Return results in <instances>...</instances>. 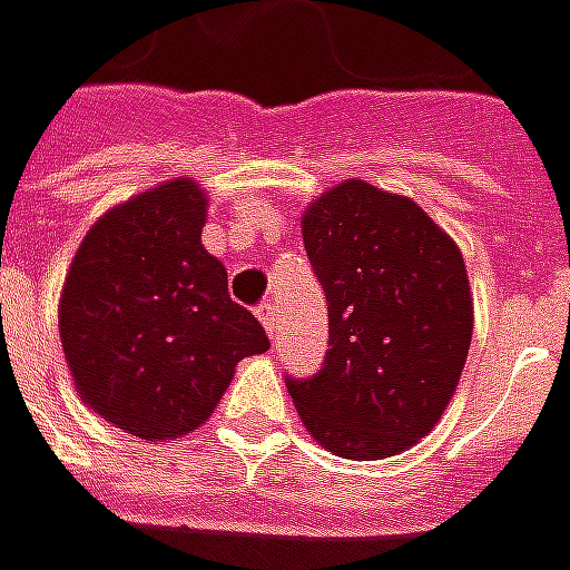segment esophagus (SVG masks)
Masks as SVG:
<instances>
[{"mask_svg": "<svg viewBox=\"0 0 570 570\" xmlns=\"http://www.w3.org/2000/svg\"><path fill=\"white\" fill-rule=\"evenodd\" d=\"M257 320H261V325L266 328V335L276 332V307H273L269 301H263L261 307H257Z\"/></svg>", "mask_w": 570, "mask_h": 570, "instance_id": "34e87169", "label": "esophagus"}]
</instances>
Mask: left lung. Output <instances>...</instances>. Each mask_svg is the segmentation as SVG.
Returning <instances> with one entry per match:
<instances>
[{"label": "left lung", "mask_w": 570, "mask_h": 570, "mask_svg": "<svg viewBox=\"0 0 570 570\" xmlns=\"http://www.w3.org/2000/svg\"><path fill=\"white\" fill-rule=\"evenodd\" d=\"M301 233L328 301V353L288 394L328 453L397 456L441 422L469 360L462 250L412 198L366 179L313 198Z\"/></svg>", "instance_id": "obj_1"}]
</instances>
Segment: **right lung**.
<instances>
[{"label":"right lung","instance_id":"1","mask_svg":"<svg viewBox=\"0 0 570 570\" xmlns=\"http://www.w3.org/2000/svg\"><path fill=\"white\" fill-rule=\"evenodd\" d=\"M207 191L191 176L114 204L82 235L58 301L77 397L142 441L202 428L235 366L269 351L254 313L229 297L204 250Z\"/></svg>","mask_w":570,"mask_h":570}]
</instances>
